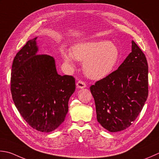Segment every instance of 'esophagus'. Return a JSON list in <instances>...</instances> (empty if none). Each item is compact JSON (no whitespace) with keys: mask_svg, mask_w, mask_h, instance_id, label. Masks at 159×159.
Segmentation results:
<instances>
[{"mask_svg":"<svg viewBox=\"0 0 159 159\" xmlns=\"http://www.w3.org/2000/svg\"><path fill=\"white\" fill-rule=\"evenodd\" d=\"M76 86L78 88H80V89L85 88L86 87V84L83 81H82V80H79V81L76 83Z\"/></svg>","mask_w":159,"mask_h":159,"instance_id":"34e87169","label":"esophagus"}]
</instances>
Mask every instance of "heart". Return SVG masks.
<instances>
[{"instance_id":"heart-1","label":"heart","mask_w":159,"mask_h":159,"mask_svg":"<svg viewBox=\"0 0 159 159\" xmlns=\"http://www.w3.org/2000/svg\"><path fill=\"white\" fill-rule=\"evenodd\" d=\"M65 63L73 67L76 59L83 62V70L92 79H101L108 76L120 59L118 47L109 40L80 42L73 46L72 52L62 49Z\"/></svg>"}]
</instances>
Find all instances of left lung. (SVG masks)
Wrapping results in <instances>:
<instances>
[{
    "mask_svg": "<svg viewBox=\"0 0 159 159\" xmlns=\"http://www.w3.org/2000/svg\"><path fill=\"white\" fill-rule=\"evenodd\" d=\"M98 122L111 132L132 125L148 96V65L143 52L132 41V52L116 70L90 87Z\"/></svg>",
    "mask_w": 159,
    "mask_h": 159,
    "instance_id": "obj_1",
    "label": "left lung"
}]
</instances>
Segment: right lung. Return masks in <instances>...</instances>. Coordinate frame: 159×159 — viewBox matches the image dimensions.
Wrapping results in <instances>:
<instances>
[{"label": "right lung", "mask_w": 159, "mask_h": 159, "mask_svg": "<svg viewBox=\"0 0 159 159\" xmlns=\"http://www.w3.org/2000/svg\"><path fill=\"white\" fill-rule=\"evenodd\" d=\"M36 39L28 40L14 58L11 92L23 119L38 131L50 132L65 120L75 79L59 75L51 56L37 54Z\"/></svg>", "instance_id": "add662e5"}]
</instances>
